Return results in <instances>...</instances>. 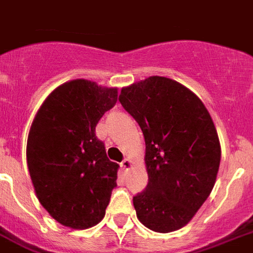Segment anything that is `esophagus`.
<instances>
[{
  "label": "esophagus",
  "mask_w": 253,
  "mask_h": 253,
  "mask_svg": "<svg viewBox=\"0 0 253 253\" xmlns=\"http://www.w3.org/2000/svg\"><path fill=\"white\" fill-rule=\"evenodd\" d=\"M131 166H132V163H131L130 159L126 158V159H123L122 162H121V167H122L123 169H128Z\"/></svg>",
  "instance_id": "esophagus-1"
}]
</instances>
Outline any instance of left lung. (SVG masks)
<instances>
[{
	"label": "left lung",
	"mask_w": 253,
	"mask_h": 253,
	"mask_svg": "<svg viewBox=\"0 0 253 253\" xmlns=\"http://www.w3.org/2000/svg\"><path fill=\"white\" fill-rule=\"evenodd\" d=\"M120 103L139 123L145 140L148 185L133 197L146 228H182L209 198L221 148L209 110L185 86L166 77L140 81L121 91Z\"/></svg>",
	"instance_id": "1"
}]
</instances>
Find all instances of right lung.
Here are the masks:
<instances>
[{
    "label": "right lung",
    "mask_w": 253,
    "mask_h": 253,
    "mask_svg": "<svg viewBox=\"0 0 253 253\" xmlns=\"http://www.w3.org/2000/svg\"><path fill=\"white\" fill-rule=\"evenodd\" d=\"M117 88L74 80L43 101L32 123L27 163L36 194L58 222L87 229L101 221L120 165L109 161L95 127L116 105Z\"/></svg>",
    "instance_id": "obj_1"
}]
</instances>
